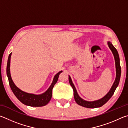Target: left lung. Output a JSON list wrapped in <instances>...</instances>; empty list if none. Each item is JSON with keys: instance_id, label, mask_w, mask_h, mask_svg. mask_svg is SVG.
Here are the masks:
<instances>
[{"instance_id": "left-lung-1", "label": "left lung", "mask_w": 128, "mask_h": 128, "mask_svg": "<svg viewBox=\"0 0 128 128\" xmlns=\"http://www.w3.org/2000/svg\"><path fill=\"white\" fill-rule=\"evenodd\" d=\"M107 44H108V46H109L110 49H111L112 52L114 56V58H115L116 75V79H115V82H114L112 86L111 89L108 92V93H107L104 97L100 100H94V101H91V102L87 101V100H82V98H80V96L78 95L76 89L74 85V84L72 83V80H71V77L70 76H68L69 82H70L71 86H72L74 90V99L75 100L76 102L78 104L80 105V106H82L84 107H86V108H97V107H100L102 106L104 104L110 99L111 97L114 94V92H115V91L116 90V88L118 87V84H119L120 79L121 76V67L120 64L119 56H118V54L117 50H116V49L114 46L112 44V43L110 42H108Z\"/></svg>"}]
</instances>
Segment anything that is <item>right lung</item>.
Wrapping results in <instances>:
<instances>
[{"instance_id":"add662e5","label":"right lung","mask_w":128,"mask_h":128,"mask_svg":"<svg viewBox=\"0 0 128 128\" xmlns=\"http://www.w3.org/2000/svg\"><path fill=\"white\" fill-rule=\"evenodd\" d=\"M12 53H10L9 55L7 66H6V75L8 78L9 84L11 89L14 93L16 97L17 98L20 102L22 104L27 105V106H31V107H42L46 106L50 101L51 100L52 96V90L54 85L57 82V80L59 77V75L62 71L58 72L56 74L53 78L52 83L49 86L46 92L41 94L36 95L34 94H30L28 93H26L24 92L17 88L14 84L13 80L12 79L10 73V57Z\"/></svg>"}]
</instances>
